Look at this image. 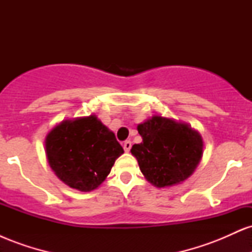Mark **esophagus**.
I'll return each instance as SVG.
<instances>
[{
	"label": "esophagus",
	"instance_id": "esophagus-1",
	"mask_svg": "<svg viewBox=\"0 0 252 252\" xmlns=\"http://www.w3.org/2000/svg\"><path fill=\"white\" fill-rule=\"evenodd\" d=\"M123 148H124V150H126V152H129V150L131 149V141H129V140L124 141Z\"/></svg>",
	"mask_w": 252,
	"mask_h": 252
}]
</instances>
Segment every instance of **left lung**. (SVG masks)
<instances>
[{"label":"left lung","mask_w":252,"mask_h":252,"mask_svg":"<svg viewBox=\"0 0 252 252\" xmlns=\"http://www.w3.org/2000/svg\"><path fill=\"white\" fill-rule=\"evenodd\" d=\"M142 142L131 147L144 178L155 187L179 185L194 173L204 153L201 135L184 122L154 115L137 126Z\"/></svg>","instance_id":"8db88e82"}]
</instances>
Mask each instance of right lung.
<instances>
[{"mask_svg": "<svg viewBox=\"0 0 252 252\" xmlns=\"http://www.w3.org/2000/svg\"><path fill=\"white\" fill-rule=\"evenodd\" d=\"M52 170L63 184L80 192L102 185L124 150L115 134L96 115L65 120L45 138Z\"/></svg>", "mask_w": 252, "mask_h": 252, "instance_id": "1", "label": "right lung"}]
</instances>
